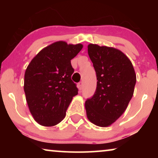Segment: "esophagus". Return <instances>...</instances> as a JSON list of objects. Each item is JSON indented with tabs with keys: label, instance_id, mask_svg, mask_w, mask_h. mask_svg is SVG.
I'll return each instance as SVG.
<instances>
[{
	"label": "esophagus",
	"instance_id": "1",
	"mask_svg": "<svg viewBox=\"0 0 158 158\" xmlns=\"http://www.w3.org/2000/svg\"><path fill=\"white\" fill-rule=\"evenodd\" d=\"M77 87H78V88H79L80 90L83 89V82H80V83H78V85H77Z\"/></svg>",
	"mask_w": 158,
	"mask_h": 158
}]
</instances>
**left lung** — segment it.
Instances as JSON below:
<instances>
[{"label":"left lung","mask_w":158,"mask_h":158,"mask_svg":"<svg viewBox=\"0 0 158 158\" xmlns=\"http://www.w3.org/2000/svg\"><path fill=\"white\" fill-rule=\"evenodd\" d=\"M88 52L98 81L94 95L85 101L86 114L96 126L109 127L122 115L132 98L135 69L129 58L113 47L90 44Z\"/></svg>","instance_id":"8db88e82"}]
</instances>
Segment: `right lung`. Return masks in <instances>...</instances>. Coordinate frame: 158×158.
<instances>
[{"instance_id":"add662e5","label":"right lung","mask_w":158,"mask_h":158,"mask_svg":"<svg viewBox=\"0 0 158 158\" xmlns=\"http://www.w3.org/2000/svg\"><path fill=\"white\" fill-rule=\"evenodd\" d=\"M83 44L59 41L42 49L28 65L24 75L26 99L34 120L44 127L59 124L78 89L71 80L70 60Z\"/></svg>"}]
</instances>
